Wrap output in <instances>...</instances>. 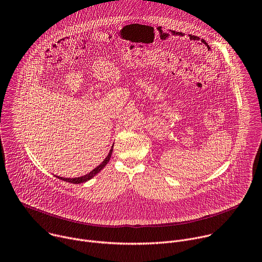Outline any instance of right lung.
Returning a JSON list of instances; mask_svg holds the SVG:
<instances>
[{
    "instance_id": "add662e5",
    "label": "right lung",
    "mask_w": 262,
    "mask_h": 262,
    "mask_svg": "<svg viewBox=\"0 0 262 262\" xmlns=\"http://www.w3.org/2000/svg\"><path fill=\"white\" fill-rule=\"evenodd\" d=\"M113 149H114V144H113V146H112V148H111V150H110L107 157H106L105 159L103 160V162H102L100 165H98L95 169H93L91 172H89L88 174H85V176H82V177H79V178H72V179H69V178H62V177H58V176H56V178H58V179H60V180H62V181H64V182L71 183V184L85 183L86 181L93 179L97 173H99L104 167L106 166V164H107V163L110 162V160H111V157H112V154H113Z\"/></svg>"
}]
</instances>
